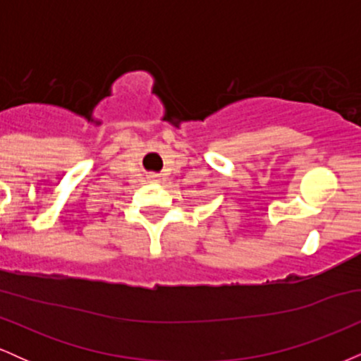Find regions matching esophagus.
Wrapping results in <instances>:
<instances>
[{
	"label": "esophagus",
	"instance_id": "esophagus-1",
	"mask_svg": "<svg viewBox=\"0 0 361 361\" xmlns=\"http://www.w3.org/2000/svg\"><path fill=\"white\" fill-rule=\"evenodd\" d=\"M147 181L149 183H159L161 176L156 175V173H151V175H147Z\"/></svg>",
	"mask_w": 361,
	"mask_h": 361
}]
</instances>
